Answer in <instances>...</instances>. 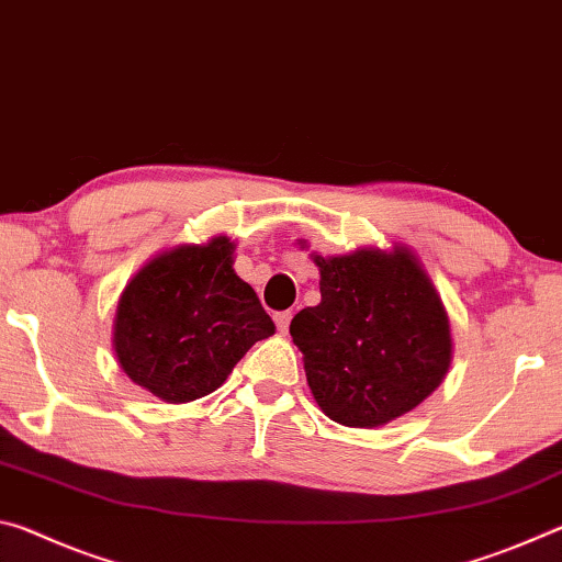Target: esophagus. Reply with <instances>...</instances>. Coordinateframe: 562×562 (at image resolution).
<instances>
[{"label": "esophagus", "instance_id": "esophagus-1", "mask_svg": "<svg viewBox=\"0 0 562 562\" xmlns=\"http://www.w3.org/2000/svg\"><path fill=\"white\" fill-rule=\"evenodd\" d=\"M272 319H274V325H278V331H288V327H290V319H292V312H288V310H282V312H274L272 315Z\"/></svg>", "mask_w": 562, "mask_h": 562}]
</instances>
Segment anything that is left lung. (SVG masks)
Masks as SVG:
<instances>
[{"instance_id":"obj_1","label":"left lung","mask_w":562,"mask_h":562,"mask_svg":"<svg viewBox=\"0 0 562 562\" xmlns=\"http://www.w3.org/2000/svg\"><path fill=\"white\" fill-rule=\"evenodd\" d=\"M322 302L290 322L312 396L331 422L372 429L412 412L449 369V317L408 250L315 258Z\"/></svg>"}]
</instances>
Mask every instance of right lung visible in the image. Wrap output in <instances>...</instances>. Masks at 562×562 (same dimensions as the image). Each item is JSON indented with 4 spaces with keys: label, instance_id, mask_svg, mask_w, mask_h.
<instances>
[{
    "label": "right lung",
    "instance_id": "1",
    "mask_svg": "<svg viewBox=\"0 0 562 562\" xmlns=\"http://www.w3.org/2000/svg\"><path fill=\"white\" fill-rule=\"evenodd\" d=\"M274 325L233 270V243L183 245L150 260L123 290L113 349L133 382L170 404L215 392Z\"/></svg>",
    "mask_w": 562,
    "mask_h": 562
}]
</instances>
